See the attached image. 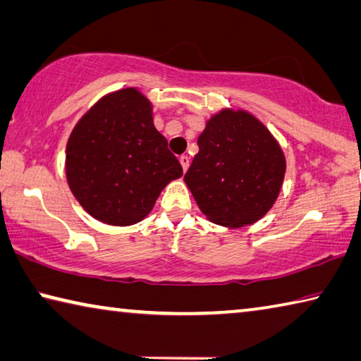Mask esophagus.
<instances>
[{
	"instance_id": "1",
	"label": "esophagus",
	"mask_w": 361,
	"mask_h": 361,
	"mask_svg": "<svg viewBox=\"0 0 361 361\" xmlns=\"http://www.w3.org/2000/svg\"><path fill=\"white\" fill-rule=\"evenodd\" d=\"M180 164H181V167H183V171H186L188 169H190V157L181 156L180 157Z\"/></svg>"
}]
</instances>
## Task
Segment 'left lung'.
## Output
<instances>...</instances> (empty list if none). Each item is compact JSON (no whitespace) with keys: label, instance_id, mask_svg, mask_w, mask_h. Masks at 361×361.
<instances>
[{"label":"left lung","instance_id":"1","mask_svg":"<svg viewBox=\"0 0 361 361\" xmlns=\"http://www.w3.org/2000/svg\"><path fill=\"white\" fill-rule=\"evenodd\" d=\"M185 181L210 221L241 228L260 220L281 190L286 160L281 147L255 117L221 111L197 140Z\"/></svg>","mask_w":361,"mask_h":361}]
</instances>
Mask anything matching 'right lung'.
Returning a JSON list of instances; mask_svg holds the SVG:
<instances>
[{"mask_svg":"<svg viewBox=\"0 0 361 361\" xmlns=\"http://www.w3.org/2000/svg\"><path fill=\"white\" fill-rule=\"evenodd\" d=\"M66 171L82 207L116 226L141 221L183 175L154 127L151 102L135 88L106 96L85 114L67 142Z\"/></svg>","mask_w":361,"mask_h":361,"instance_id":"right-lung-1","label":"right lung"}]
</instances>
